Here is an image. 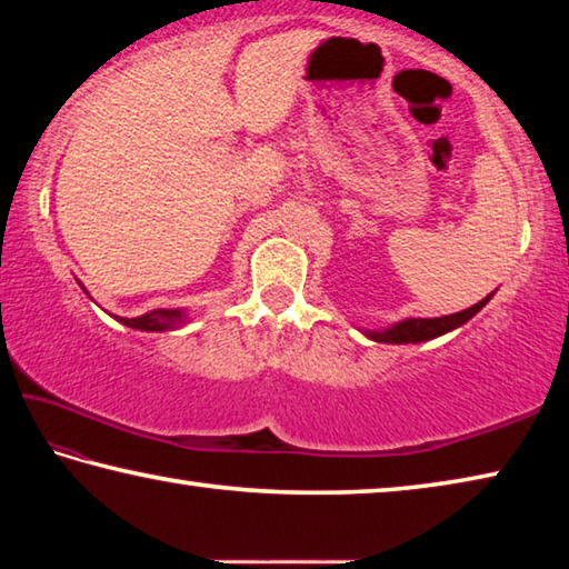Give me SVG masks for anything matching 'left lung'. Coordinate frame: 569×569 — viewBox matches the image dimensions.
<instances>
[{
	"label": "left lung",
	"mask_w": 569,
	"mask_h": 569,
	"mask_svg": "<svg viewBox=\"0 0 569 569\" xmlns=\"http://www.w3.org/2000/svg\"><path fill=\"white\" fill-rule=\"evenodd\" d=\"M489 298L492 296L481 298L479 303L467 308V311L441 316V319H407L397 326H391L387 331H369V339L381 341V343H419V341L437 339V336L457 329L461 323H467L471 316H475L479 308L489 301Z\"/></svg>",
	"instance_id": "obj_1"
}]
</instances>
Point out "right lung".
<instances>
[{
  "instance_id": "obj_1",
  "label": "right lung",
  "mask_w": 569,
  "mask_h": 569,
  "mask_svg": "<svg viewBox=\"0 0 569 569\" xmlns=\"http://www.w3.org/2000/svg\"><path fill=\"white\" fill-rule=\"evenodd\" d=\"M182 319H186V313L176 311V308H158V311L142 313L138 319H120V321L138 331H168V329H176L180 323H186Z\"/></svg>"
}]
</instances>
